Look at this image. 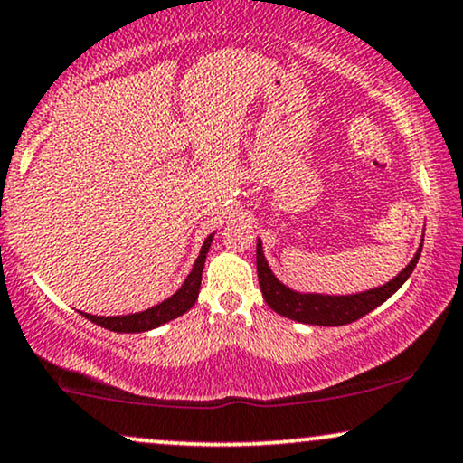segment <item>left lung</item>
I'll return each instance as SVG.
<instances>
[{
    "label": "left lung",
    "instance_id": "obj_1",
    "mask_svg": "<svg viewBox=\"0 0 463 463\" xmlns=\"http://www.w3.org/2000/svg\"><path fill=\"white\" fill-rule=\"evenodd\" d=\"M421 249L417 250L407 268L398 274L394 280H390L383 287L366 290V293L347 295V297H331V295H301L290 290L288 287L278 280L271 274L268 261L263 257L261 240L257 242V276L259 287H261L263 299L268 306L284 318L303 322V325H318V326H341L350 325L373 312L377 306H382L385 299H390L398 288L407 282V278L413 274L417 261H420Z\"/></svg>",
    "mask_w": 463,
    "mask_h": 463
}]
</instances>
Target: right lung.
<instances>
[{
    "label": "right lung",
    "instance_id": "add662e5",
    "mask_svg": "<svg viewBox=\"0 0 463 463\" xmlns=\"http://www.w3.org/2000/svg\"><path fill=\"white\" fill-rule=\"evenodd\" d=\"M211 233L202 244V250L198 259H195L192 274L187 276V280L183 282V287L176 290L173 297H168L166 301L157 303V306L145 309V312L138 314H128V316H92V314H84L88 320L94 322V325L109 328L113 333H143V331H151V328L164 325V322L179 318L187 312L189 307H194V303L198 301V293H200V284H202V269H204V261H206V252L211 249L213 242Z\"/></svg>",
    "mask_w": 463,
    "mask_h": 463
}]
</instances>
